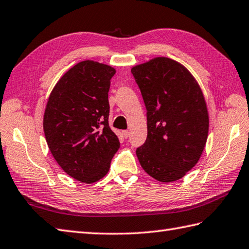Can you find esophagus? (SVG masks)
Segmentation results:
<instances>
[{"label": "esophagus", "instance_id": "esophagus-1", "mask_svg": "<svg viewBox=\"0 0 249 249\" xmlns=\"http://www.w3.org/2000/svg\"><path fill=\"white\" fill-rule=\"evenodd\" d=\"M122 135H123L124 138H128V137H129V131L128 130H123V131H122Z\"/></svg>", "mask_w": 249, "mask_h": 249}]
</instances>
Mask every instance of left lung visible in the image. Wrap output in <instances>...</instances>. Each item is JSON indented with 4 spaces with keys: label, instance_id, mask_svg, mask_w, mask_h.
<instances>
[{
    "label": "left lung",
    "instance_id": "left-lung-1",
    "mask_svg": "<svg viewBox=\"0 0 249 249\" xmlns=\"http://www.w3.org/2000/svg\"><path fill=\"white\" fill-rule=\"evenodd\" d=\"M146 108L147 137L136 151L143 170L162 183L182 178L200 160L209 113L197 80L186 67L154 57L131 68Z\"/></svg>",
    "mask_w": 249,
    "mask_h": 249
}]
</instances>
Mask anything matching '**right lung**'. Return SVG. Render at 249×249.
<instances>
[{"label": "right lung", "instance_id": "1", "mask_svg": "<svg viewBox=\"0 0 249 249\" xmlns=\"http://www.w3.org/2000/svg\"><path fill=\"white\" fill-rule=\"evenodd\" d=\"M114 73L113 67L103 63L79 62L61 77L47 102V144L63 170L82 183L103 178L120 147L108 123Z\"/></svg>", "mask_w": 249, "mask_h": 249}]
</instances>
